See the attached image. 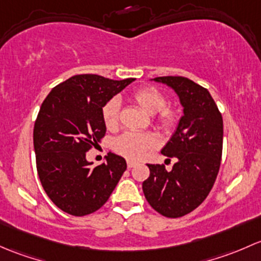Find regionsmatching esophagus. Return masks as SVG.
<instances>
[{"instance_id":"1","label":"esophagus","mask_w":261,"mask_h":261,"mask_svg":"<svg viewBox=\"0 0 261 261\" xmlns=\"http://www.w3.org/2000/svg\"><path fill=\"white\" fill-rule=\"evenodd\" d=\"M134 166H136V162H133V161H128V162H127V167L129 168V170H130V168H133Z\"/></svg>"}]
</instances>
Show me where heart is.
Instances as JSON below:
<instances>
[{"label": "heart", "mask_w": 261, "mask_h": 261, "mask_svg": "<svg viewBox=\"0 0 261 261\" xmlns=\"http://www.w3.org/2000/svg\"><path fill=\"white\" fill-rule=\"evenodd\" d=\"M132 99L149 115L158 113L155 124L162 130L170 132L176 127L178 114L174 109L166 107L167 98L162 91L152 87L142 88L134 91ZM119 111L120 104L117 99L113 98L104 104L101 109V117H103L104 125L108 129H115L119 124ZM155 146H157V139L153 134L141 133V132H125L114 142L115 152L130 161L141 160L148 150L155 148Z\"/></svg>", "instance_id": "obj_1"}]
</instances>
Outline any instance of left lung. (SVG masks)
Returning <instances> with one entry per match:
<instances>
[{
	"label": "left lung",
	"mask_w": 261,
	"mask_h": 261,
	"mask_svg": "<svg viewBox=\"0 0 261 261\" xmlns=\"http://www.w3.org/2000/svg\"><path fill=\"white\" fill-rule=\"evenodd\" d=\"M154 82L178 95L184 115L162 154L176 158L168 172L163 165H148L149 177L142 189L155 211L171 219L185 216L210 193L220 170L224 123L207 89L184 76H158Z\"/></svg>",
	"instance_id": "left-lung-1"
}]
</instances>
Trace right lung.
Here are the masks:
<instances>
[{
  "label": "right lung",
  "instance_id": "right-lung-1",
  "mask_svg": "<svg viewBox=\"0 0 261 261\" xmlns=\"http://www.w3.org/2000/svg\"><path fill=\"white\" fill-rule=\"evenodd\" d=\"M132 82L75 75L42 101L34 127L37 173L50 200L66 214L85 216L99 210L127 170L124 158L114 153L90 167L87 152L106 136L104 104Z\"/></svg>",
  "mask_w": 261,
  "mask_h": 261
}]
</instances>
